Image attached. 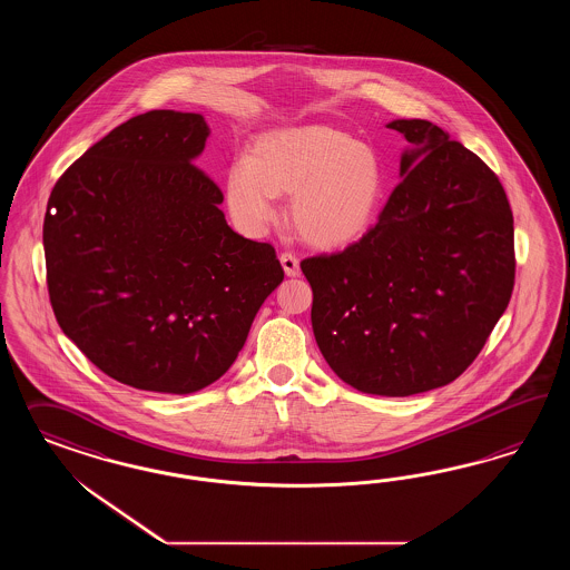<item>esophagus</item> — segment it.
I'll return each instance as SVG.
<instances>
[{"label": "esophagus", "mask_w": 570, "mask_h": 570, "mask_svg": "<svg viewBox=\"0 0 570 570\" xmlns=\"http://www.w3.org/2000/svg\"><path fill=\"white\" fill-rule=\"evenodd\" d=\"M279 263H282L286 276L296 277L301 274L298 259H296V255H293V253H282V255H279Z\"/></svg>", "instance_id": "1"}]
</instances>
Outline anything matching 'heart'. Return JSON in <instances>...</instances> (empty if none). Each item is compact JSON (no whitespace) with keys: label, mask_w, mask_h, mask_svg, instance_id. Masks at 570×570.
<instances>
[{"label":"heart","mask_w":570,"mask_h":570,"mask_svg":"<svg viewBox=\"0 0 570 570\" xmlns=\"http://www.w3.org/2000/svg\"><path fill=\"white\" fill-rule=\"evenodd\" d=\"M384 169L376 150L328 125L261 134L246 163L225 175V203L246 234L276 217V196H291V219L303 240L338 248L360 240L379 215Z\"/></svg>","instance_id":"b5f03b06"}]
</instances>
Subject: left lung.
Returning <instances> with one entry per match:
<instances>
[{"label": "left lung", "mask_w": 570, "mask_h": 570, "mask_svg": "<svg viewBox=\"0 0 570 570\" xmlns=\"http://www.w3.org/2000/svg\"><path fill=\"white\" fill-rule=\"evenodd\" d=\"M386 127L414 148L379 224L301 269L336 376L410 397L464 374L495 328L514 291V217L500 177L448 131L424 119Z\"/></svg>", "instance_id": "1"}]
</instances>
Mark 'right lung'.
Returning a JSON list of instances; mask_svg holds the SVG:
<instances>
[{
	"label": "right lung",
	"mask_w": 570,
	"mask_h": 570,
	"mask_svg": "<svg viewBox=\"0 0 570 570\" xmlns=\"http://www.w3.org/2000/svg\"><path fill=\"white\" fill-rule=\"evenodd\" d=\"M207 121L138 115L56 181L43 219L53 315L89 362L139 391L186 395L236 362L284 279L276 248L242 238L191 160Z\"/></svg>",
	"instance_id": "add662e5"
}]
</instances>
